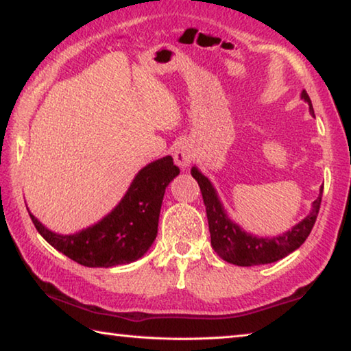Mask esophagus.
Instances as JSON below:
<instances>
[{
	"instance_id": "esophagus-1",
	"label": "esophagus",
	"mask_w": 351,
	"mask_h": 351,
	"mask_svg": "<svg viewBox=\"0 0 351 351\" xmlns=\"http://www.w3.org/2000/svg\"><path fill=\"white\" fill-rule=\"evenodd\" d=\"M173 156H175V162H176L178 167L186 169V167H189L190 162L193 161L195 153H193L192 147H190V145H187V144H181V145L178 147L176 150H175V154H173Z\"/></svg>"
}]
</instances>
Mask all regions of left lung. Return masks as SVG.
Instances as JSON below:
<instances>
[{"label":"left lung","instance_id":"1","mask_svg":"<svg viewBox=\"0 0 351 351\" xmlns=\"http://www.w3.org/2000/svg\"><path fill=\"white\" fill-rule=\"evenodd\" d=\"M300 97L310 106V112L314 116L311 99L304 90ZM190 173L197 180L203 195L206 206L207 221H209L210 243L215 252L228 263L237 266H257L268 265L287 257L295 249H299L308 239L314 223H316L320 201H322L324 187L319 190V197L313 201L311 210L302 221L293 226L287 232L277 237H258L246 232L232 218L217 193V189L207 176H204L198 167H192Z\"/></svg>","mask_w":351,"mask_h":351}]
</instances>
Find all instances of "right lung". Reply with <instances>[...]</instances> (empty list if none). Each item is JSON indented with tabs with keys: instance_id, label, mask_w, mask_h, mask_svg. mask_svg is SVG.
<instances>
[{
	"instance_id": "obj_1",
	"label": "right lung",
	"mask_w": 351,
	"mask_h": 351,
	"mask_svg": "<svg viewBox=\"0 0 351 351\" xmlns=\"http://www.w3.org/2000/svg\"><path fill=\"white\" fill-rule=\"evenodd\" d=\"M178 175L180 169L171 156L147 164L108 215L74 234L52 232L31 212L29 215L38 234L77 263L88 268L128 265L139 260L156 239L165 187Z\"/></svg>"
}]
</instances>
